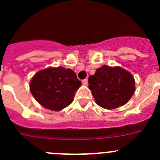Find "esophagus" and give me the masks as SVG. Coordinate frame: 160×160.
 <instances>
[{
  "mask_svg": "<svg viewBox=\"0 0 160 160\" xmlns=\"http://www.w3.org/2000/svg\"><path fill=\"white\" fill-rule=\"evenodd\" d=\"M82 84L84 85V86H87V84H88V80H87V79L82 80Z\"/></svg>",
  "mask_w": 160,
  "mask_h": 160,
  "instance_id": "obj_1",
  "label": "esophagus"
}]
</instances>
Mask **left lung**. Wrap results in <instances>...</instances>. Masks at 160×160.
<instances>
[{
	"label": "left lung",
	"mask_w": 160,
	"mask_h": 160,
	"mask_svg": "<svg viewBox=\"0 0 160 160\" xmlns=\"http://www.w3.org/2000/svg\"><path fill=\"white\" fill-rule=\"evenodd\" d=\"M88 83L96 103L105 109L124 105L135 92V79L120 67L102 66L89 77Z\"/></svg>",
	"instance_id": "obj_1"
}]
</instances>
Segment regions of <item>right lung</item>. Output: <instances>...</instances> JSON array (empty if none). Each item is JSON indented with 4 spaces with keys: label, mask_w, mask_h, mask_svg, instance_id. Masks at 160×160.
<instances>
[{
    "label": "right lung",
    "mask_w": 160,
    "mask_h": 160,
    "mask_svg": "<svg viewBox=\"0 0 160 160\" xmlns=\"http://www.w3.org/2000/svg\"><path fill=\"white\" fill-rule=\"evenodd\" d=\"M81 85V81L70 69L48 68L33 76L30 82V91L42 107L58 111L73 102Z\"/></svg>",
    "instance_id": "add662e5"
}]
</instances>
